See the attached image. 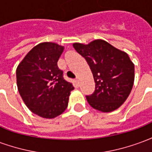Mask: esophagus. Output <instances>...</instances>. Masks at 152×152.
I'll return each instance as SVG.
<instances>
[{
	"mask_svg": "<svg viewBox=\"0 0 152 152\" xmlns=\"http://www.w3.org/2000/svg\"><path fill=\"white\" fill-rule=\"evenodd\" d=\"M75 83H76V86H79V83H80L79 77H76V79H75Z\"/></svg>",
	"mask_w": 152,
	"mask_h": 152,
	"instance_id": "34e87169",
	"label": "esophagus"
}]
</instances>
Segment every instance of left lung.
<instances>
[{
    "mask_svg": "<svg viewBox=\"0 0 152 152\" xmlns=\"http://www.w3.org/2000/svg\"><path fill=\"white\" fill-rule=\"evenodd\" d=\"M73 47L86 58L94 76V92L86 96L89 105L102 112L120 107L134 86V65L129 55L102 40L74 43Z\"/></svg>",
    "mask_w": 152,
    "mask_h": 152,
    "instance_id": "left-lung-1",
    "label": "left lung"
}]
</instances>
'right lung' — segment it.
Masks as SVG:
<instances>
[{"instance_id": "1", "label": "right lung", "mask_w": 152, "mask_h": 152, "mask_svg": "<svg viewBox=\"0 0 152 152\" xmlns=\"http://www.w3.org/2000/svg\"><path fill=\"white\" fill-rule=\"evenodd\" d=\"M63 50V46L52 42L39 44L28 52L16 70L19 94L28 109L40 117L52 119L62 114L74 89L58 66Z\"/></svg>"}]
</instances>
